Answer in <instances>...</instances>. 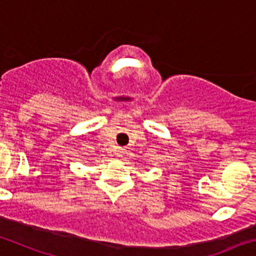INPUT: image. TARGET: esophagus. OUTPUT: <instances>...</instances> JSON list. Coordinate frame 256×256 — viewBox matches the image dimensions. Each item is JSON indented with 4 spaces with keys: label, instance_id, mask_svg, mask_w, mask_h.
<instances>
[{
    "label": "esophagus",
    "instance_id": "1",
    "mask_svg": "<svg viewBox=\"0 0 256 256\" xmlns=\"http://www.w3.org/2000/svg\"><path fill=\"white\" fill-rule=\"evenodd\" d=\"M123 153H124L123 148H119V150H116V156H118V157H122V154H123Z\"/></svg>",
    "mask_w": 256,
    "mask_h": 256
}]
</instances>
